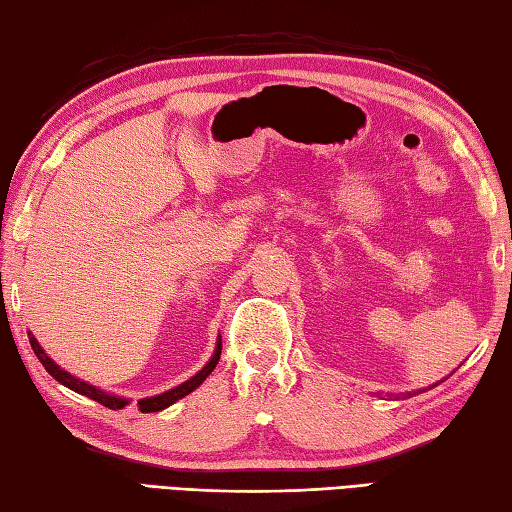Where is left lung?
Listing matches in <instances>:
<instances>
[{"instance_id":"1","label":"left lung","mask_w":512,"mask_h":512,"mask_svg":"<svg viewBox=\"0 0 512 512\" xmlns=\"http://www.w3.org/2000/svg\"><path fill=\"white\" fill-rule=\"evenodd\" d=\"M442 382H444V379H442ZM442 382H437V384H442ZM437 384H433V386H437ZM433 386H430V388H433ZM417 393H422V390H417ZM417 393L413 390V393H402V395H397V397H410V395H417Z\"/></svg>"}]
</instances>
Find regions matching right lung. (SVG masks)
Wrapping results in <instances>:
<instances>
[{"instance_id": "add662e5", "label": "right lung", "mask_w": 512, "mask_h": 512, "mask_svg": "<svg viewBox=\"0 0 512 512\" xmlns=\"http://www.w3.org/2000/svg\"><path fill=\"white\" fill-rule=\"evenodd\" d=\"M28 342H30V346H33L35 355H37L39 362H42V366H44V368L48 370V373L53 375V377L57 379V382L62 384V386H66V388H70V390H75V393L84 395V397L95 399V402H99V404L106 406V408H113V410H122L124 406H128V404H130V399H128V397L113 395V393H106V390L97 388V386H93V384H88V382H84V379H79V377H75V375H70L68 370H64L62 366H57V364L53 362V359H50V357L46 355V350H44L42 346H39V342L35 339V335L30 333V330H28ZM219 355H222V335L217 337V344H215V353H213V357L208 359L206 366H204L202 370H199V373H195L193 377L186 379L184 384H179V386L170 388V390H164V393L153 395V397H144V399H139V402H137L139 410H142V413H159V410H164V408H168V406H173V404H175V402H179V399H182V397H186V395L193 393V390L202 386L204 379H206L210 373H213V368H215V366H217V362H219Z\"/></svg>"}]
</instances>
